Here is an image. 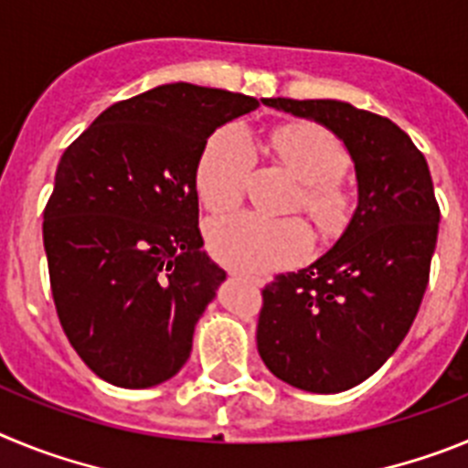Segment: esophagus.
I'll return each instance as SVG.
<instances>
[{
  "instance_id": "esophagus-1",
  "label": "esophagus",
  "mask_w": 468,
  "mask_h": 468,
  "mask_svg": "<svg viewBox=\"0 0 468 468\" xmlns=\"http://www.w3.org/2000/svg\"><path fill=\"white\" fill-rule=\"evenodd\" d=\"M246 281H250L253 285H262V279H246Z\"/></svg>"
}]
</instances>
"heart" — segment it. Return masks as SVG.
Segmentation results:
<instances>
[{
	"label": "heart",
	"instance_id": "1",
	"mask_svg": "<svg viewBox=\"0 0 468 468\" xmlns=\"http://www.w3.org/2000/svg\"><path fill=\"white\" fill-rule=\"evenodd\" d=\"M276 159L302 180L295 204L312 215L324 234H335L349 222L351 197L340 176L346 152L328 128L316 123H291L271 138ZM258 152L241 123H227L206 140L194 171L201 204L225 213L243 198L253 176ZM206 243L218 262L243 274H267L302 262L312 253V231L300 218H267L237 213L213 220Z\"/></svg>",
	"mask_w": 468,
	"mask_h": 468
}]
</instances>
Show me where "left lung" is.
<instances>
[{
    "mask_svg": "<svg viewBox=\"0 0 468 468\" xmlns=\"http://www.w3.org/2000/svg\"><path fill=\"white\" fill-rule=\"evenodd\" d=\"M346 144L356 213L324 258L262 291L258 351L291 387L340 394L378 373L410 330L427 291L438 208L427 159L391 119L340 101L270 98Z\"/></svg>",
    "mask_w": 468,
    "mask_h": 468,
    "instance_id": "1",
    "label": "left lung"
}]
</instances>
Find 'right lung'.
Wrapping results in <instances>:
<instances>
[{
  "label": "right lung",
  "instance_id": "obj_1",
  "mask_svg": "<svg viewBox=\"0 0 468 468\" xmlns=\"http://www.w3.org/2000/svg\"><path fill=\"white\" fill-rule=\"evenodd\" d=\"M250 95L166 84L114 102L60 156L44 208L53 302L98 378L147 388L187 363L225 271L201 250L194 171Z\"/></svg>",
  "mask_w": 468,
  "mask_h": 468
}]
</instances>
